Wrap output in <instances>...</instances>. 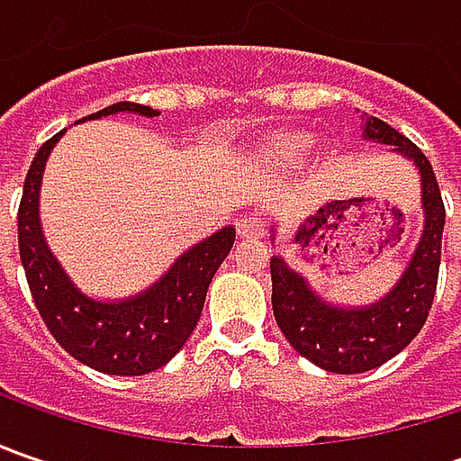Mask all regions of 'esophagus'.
I'll list each match as a JSON object with an SVG mask.
<instances>
[{"label": "esophagus", "mask_w": 461, "mask_h": 461, "mask_svg": "<svg viewBox=\"0 0 461 461\" xmlns=\"http://www.w3.org/2000/svg\"><path fill=\"white\" fill-rule=\"evenodd\" d=\"M236 228H239L240 239H258V236H264V222H261V218H254V215L240 218L236 222Z\"/></svg>", "instance_id": "34e87169"}]
</instances>
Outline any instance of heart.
Listing matches in <instances>:
<instances>
[{
	"instance_id": "b5f03b06",
	"label": "heart",
	"mask_w": 461,
	"mask_h": 461,
	"mask_svg": "<svg viewBox=\"0 0 461 461\" xmlns=\"http://www.w3.org/2000/svg\"><path fill=\"white\" fill-rule=\"evenodd\" d=\"M310 146H312V140H310V135L305 133H279L275 135L267 146H264V161L269 164V167L276 168H294L303 158H305V153L310 151Z\"/></svg>"
}]
</instances>
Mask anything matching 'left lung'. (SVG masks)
Wrapping results in <instances>:
<instances>
[{"mask_svg": "<svg viewBox=\"0 0 461 461\" xmlns=\"http://www.w3.org/2000/svg\"><path fill=\"white\" fill-rule=\"evenodd\" d=\"M364 138L393 146V151L408 156L420 171V203H423V233L408 261L398 285L362 308H339L323 300L285 264L272 257V308L276 326L297 354L318 364L326 372L359 375L390 362L411 344L423 328L434 305L438 264H441V236H444V200L436 185V174L426 153L413 140L390 128L380 117L364 120Z\"/></svg>", "mask_w": 461, "mask_h": 461, "instance_id": "left-lung-1", "label": "left lung"}]
</instances>
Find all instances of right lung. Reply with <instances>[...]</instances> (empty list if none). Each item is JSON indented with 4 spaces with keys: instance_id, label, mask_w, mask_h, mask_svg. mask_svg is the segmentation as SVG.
<instances>
[{
    "instance_id": "right-lung-1",
    "label": "right lung",
    "mask_w": 461,
    "mask_h": 461,
    "mask_svg": "<svg viewBox=\"0 0 461 461\" xmlns=\"http://www.w3.org/2000/svg\"><path fill=\"white\" fill-rule=\"evenodd\" d=\"M131 113V115L156 117L158 113L146 104L117 102L84 120ZM66 133H56L45 140L27 168L23 200L17 210V239L20 258L25 267L27 285L53 339L81 364L117 377L149 375L186 344L203 315L204 294L225 257L233 249L236 228H221L210 239L200 240L171 264L149 290L128 300L102 303L86 297L68 279L48 249L41 228V182L50 149Z\"/></svg>"
}]
</instances>
